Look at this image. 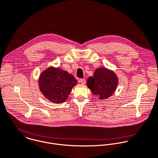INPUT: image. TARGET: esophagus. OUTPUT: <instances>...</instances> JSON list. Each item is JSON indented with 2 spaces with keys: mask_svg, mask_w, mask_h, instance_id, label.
Wrapping results in <instances>:
<instances>
[{
  "mask_svg": "<svg viewBox=\"0 0 158 158\" xmlns=\"http://www.w3.org/2000/svg\"><path fill=\"white\" fill-rule=\"evenodd\" d=\"M79 81H80L81 84H83V85H85V83H86V81H85V79H80Z\"/></svg>",
  "mask_w": 158,
  "mask_h": 158,
  "instance_id": "34e87169",
  "label": "esophagus"
}]
</instances>
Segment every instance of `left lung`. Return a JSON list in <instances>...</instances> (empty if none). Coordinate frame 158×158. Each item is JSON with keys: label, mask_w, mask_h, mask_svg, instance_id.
I'll use <instances>...</instances> for the list:
<instances>
[{"label": "left lung", "mask_w": 158, "mask_h": 158, "mask_svg": "<svg viewBox=\"0 0 158 158\" xmlns=\"http://www.w3.org/2000/svg\"><path fill=\"white\" fill-rule=\"evenodd\" d=\"M118 81L113 72L106 68H100L95 70L93 77L88 79L87 85L94 95H97L100 99H105L113 94Z\"/></svg>", "instance_id": "obj_1"}]
</instances>
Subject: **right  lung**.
I'll use <instances>...</instances> for the list:
<instances>
[{
    "label": "right lung",
    "instance_id": "obj_1",
    "mask_svg": "<svg viewBox=\"0 0 158 158\" xmlns=\"http://www.w3.org/2000/svg\"><path fill=\"white\" fill-rule=\"evenodd\" d=\"M76 83L73 75L58 68H48L39 78V86L43 94L56 104L65 101Z\"/></svg>",
    "mask_w": 158,
    "mask_h": 158
}]
</instances>
